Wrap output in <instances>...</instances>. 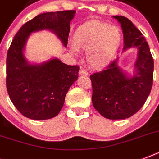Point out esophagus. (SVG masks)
<instances>
[{"label": "esophagus", "mask_w": 159, "mask_h": 159, "mask_svg": "<svg viewBox=\"0 0 159 159\" xmlns=\"http://www.w3.org/2000/svg\"><path fill=\"white\" fill-rule=\"evenodd\" d=\"M79 74L81 75V76H87V75H88V72H87V71H85L84 69L81 68V69L79 70Z\"/></svg>", "instance_id": "34e87169"}]
</instances>
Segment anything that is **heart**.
<instances>
[{
	"label": "heart",
	"instance_id": "obj_1",
	"mask_svg": "<svg viewBox=\"0 0 159 159\" xmlns=\"http://www.w3.org/2000/svg\"><path fill=\"white\" fill-rule=\"evenodd\" d=\"M123 35L120 28L99 20H90L80 25L73 34L71 50L87 51L86 59L93 68L106 67L120 48Z\"/></svg>",
	"mask_w": 159,
	"mask_h": 159
}]
</instances>
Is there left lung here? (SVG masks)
<instances>
[{"label":"left lung","mask_w":159,"mask_h":159,"mask_svg":"<svg viewBox=\"0 0 159 159\" xmlns=\"http://www.w3.org/2000/svg\"><path fill=\"white\" fill-rule=\"evenodd\" d=\"M120 24L123 51L138 49L134 72L128 75L119 67V57L106 70L91 75L92 104L105 118L124 120L138 112L145 103L153 86V59L143 34L129 19L114 16Z\"/></svg>","instance_id":"left-lung-1"}]
</instances>
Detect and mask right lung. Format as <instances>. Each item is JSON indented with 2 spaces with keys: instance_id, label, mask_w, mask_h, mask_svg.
I'll return each instance as SVG.
<instances>
[{
  "instance_id": "right-lung-1",
  "label": "right lung",
  "mask_w": 159,
  "mask_h": 159,
  "mask_svg": "<svg viewBox=\"0 0 159 159\" xmlns=\"http://www.w3.org/2000/svg\"><path fill=\"white\" fill-rule=\"evenodd\" d=\"M75 11L47 12L26 22L16 33L6 57V88L16 108L32 120L55 117L62 110L67 91L78 77V66H70L57 58L33 64L24 50L31 34L48 30L64 47L67 45L70 22Z\"/></svg>"
}]
</instances>
